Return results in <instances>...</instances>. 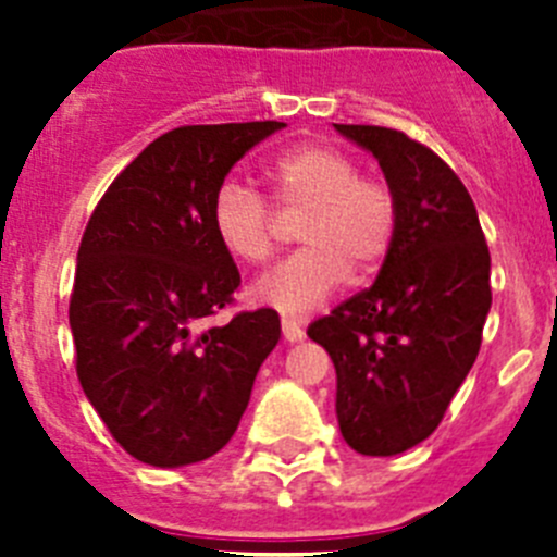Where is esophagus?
Segmentation results:
<instances>
[{"label":"esophagus","instance_id":"obj_1","mask_svg":"<svg viewBox=\"0 0 557 557\" xmlns=\"http://www.w3.org/2000/svg\"><path fill=\"white\" fill-rule=\"evenodd\" d=\"M282 332H284V339H287V343H301L304 339V329L298 326L295 321H287V318L282 321Z\"/></svg>","mask_w":557,"mask_h":557}]
</instances>
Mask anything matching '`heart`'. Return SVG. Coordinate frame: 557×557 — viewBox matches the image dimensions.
Returning <instances> with one entry per match:
<instances>
[{"instance_id":"1","label":"heart","mask_w":557,"mask_h":557,"mask_svg":"<svg viewBox=\"0 0 557 557\" xmlns=\"http://www.w3.org/2000/svg\"><path fill=\"white\" fill-rule=\"evenodd\" d=\"M268 181L284 214L304 211L298 239L307 248L256 278V304L298 318L321 307L351 273L366 278L382 264L396 234V198L387 181L362 175L354 156L332 145L293 147L270 161ZM211 225L243 262H264L273 253V206L243 181L218 186Z\"/></svg>"}]
</instances>
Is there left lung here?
<instances>
[{"mask_svg": "<svg viewBox=\"0 0 557 557\" xmlns=\"http://www.w3.org/2000/svg\"><path fill=\"white\" fill-rule=\"evenodd\" d=\"M379 161L396 234L376 282L307 329L337 371V424L368 457L432 435L469 376L491 312V253L474 200L444 159L401 131L334 125Z\"/></svg>", "mask_w": 557, "mask_h": 557, "instance_id": "8db88e82", "label": "left lung"}]
</instances>
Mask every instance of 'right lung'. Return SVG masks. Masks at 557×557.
Instances as JSON below:
<instances>
[{"label": "right lung", "mask_w": 557, "mask_h": 557, "mask_svg": "<svg viewBox=\"0 0 557 557\" xmlns=\"http://www.w3.org/2000/svg\"><path fill=\"white\" fill-rule=\"evenodd\" d=\"M282 127H175L116 175L86 225L69 301L77 379L116 444L147 466L218 455L282 337L273 309L195 334L239 287L211 198L231 166Z\"/></svg>", "instance_id": "right-lung-1"}]
</instances>
